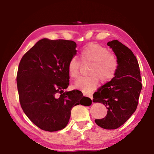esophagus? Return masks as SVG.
Wrapping results in <instances>:
<instances>
[{
	"label": "esophagus",
	"mask_w": 154,
	"mask_h": 154,
	"mask_svg": "<svg viewBox=\"0 0 154 154\" xmlns=\"http://www.w3.org/2000/svg\"><path fill=\"white\" fill-rule=\"evenodd\" d=\"M84 96H87V97H89L90 99H93V96H92V95H91V94H86V93H84Z\"/></svg>",
	"instance_id": "esophagus-1"
}]
</instances>
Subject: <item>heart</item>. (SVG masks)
<instances>
[{
	"instance_id": "1",
	"label": "heart",
	"mask_w": 154,
	"mask_h": 154,
	"mask_svg": "<svg viewBox=\"0 0 154 154\" xmlns=\"http://www.w3.org/2000/svg\"><path fill=\"white\" fill-rule=\"evenodd\" d=\"M81 61L91 63L89 77H83L75 83V87L83 93H90L97 88L100 80L102 83L109 82L116 77L118 68L116 57L106 47L96 43H89L81 50ZM69 76L75 79L79 74L80 63L75 57L68 63Z\"/></svg>"
}]
</instances>
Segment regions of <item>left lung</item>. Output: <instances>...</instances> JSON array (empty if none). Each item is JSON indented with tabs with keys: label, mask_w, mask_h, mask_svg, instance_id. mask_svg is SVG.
<instances>
[{
	"label": "left lung",
	"mask_w": 154,
	"mask_h": 154,
	"mask_svg": "<svg viewBox=\"0 0 154 154\" xmlns=\"http://www.w3.org/2000/svg\"><path fill=\"white\" fill-rule=\"evenodd\" d=\"M117 57L118 68L113 80L101 86L93 94V102L103 103L107 116L95 119L103 129L119 128L136 110L142 85L139 64L133 52L117 40L107 43Z\"/></svg>",
	"instance_id": "8db88e82"
}]
</instances>
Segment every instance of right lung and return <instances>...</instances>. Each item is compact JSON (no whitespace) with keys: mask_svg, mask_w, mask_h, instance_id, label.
I'll use <instances>...</instances> for the list:
<instances>
[{"mask_svg":"<svg viewBox=\"0 0 154 154\" xmlns=\"http://www.w3.org/2000/svg\"><path fill=\"white\" fill-rule=\"evenodd\" d=\"M73 41H38L21 59L17 83L21 107L38 128L47 131L65 128L75 105H91L79 90L64 92L69 85L68 63L77 53Z\"/></svg>","mask_w":154,"mask_h":154,"instance_id":"1","label":"right lung"}]
</instances>
